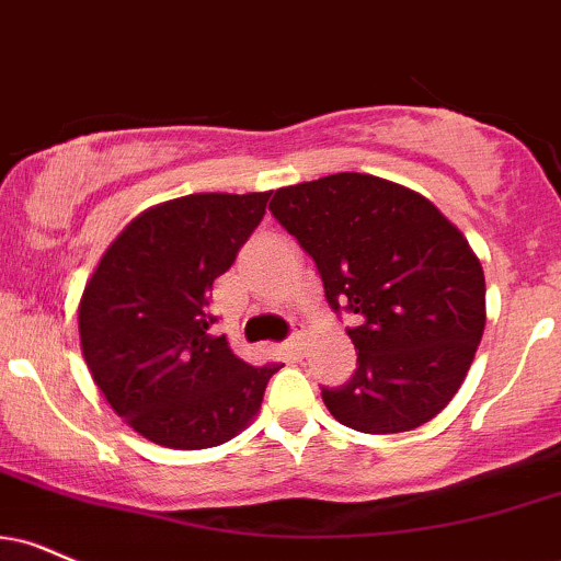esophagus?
Wrapping results in <instances>:
<instances>
[{
	"instance_id": "esophagus-1",
	"label": "esophagus",
	"mask_w": 561,
	"mask_h": 561,
	"mask_svg": "<svg viewBox=\"0 0 561 561\" xmlns=\"http://www.w3.org/2000/svg\"><path fill=\"white\" fill-rule=\"evenodd\" d=\"M302 345H306V334L302 332H295L293 336L287 340V350L293 355H302Z\"/></svg>"
}]
</instances>
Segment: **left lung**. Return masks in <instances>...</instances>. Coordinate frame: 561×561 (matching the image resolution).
<instances>
[{
  "label": "left lung",
  "mask_w": 561,
  "mask_h": 561,
  "mask_svg": "<svg viewBox=\"0 0 561 561\" xmlns=\"http://www.w3.org/2000/svg\"><path fill=\"white\" fill-rule=\"evenodd\" d=\"M268 208L316 261L329 306L360 319L355 376L321 391L329 413L363 434L442 413L485 327L483 266L460 229L426 195L363 172L279 187Z\"/></svg>",
  "instance_id": "8db88e82"
}]
</instances>
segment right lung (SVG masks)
I'll use <instances>...</instances> for the list:
<instances>
[{"mask_svg": "<svg viewBox=\"0 0 561 561\" xmlns=\"http://www.w3.org/2000/svg\"><path fill=\"white\" fill-rule=\"evenodd\" d=\"M272 193H193L146 208L85 282L80 350L133 431L159 447H219L251 426L279 363L251 366L211 334L214 279L232 266Z\"/></svg>", "mask_w": 561, "mask_h": 561, "instance_id": "right-lung-1", "label": "right lung"}]
</instances>
